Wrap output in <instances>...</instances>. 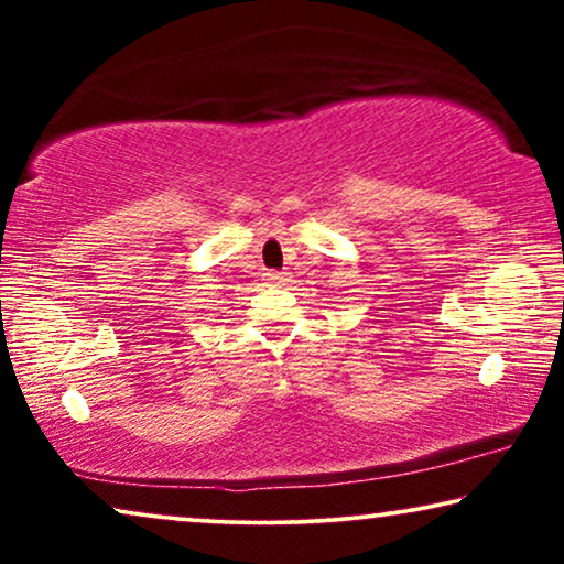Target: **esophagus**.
<instances>
[{"mask_svg": "<svg viewBox=\"0 0 564 564\" xmlns=\"http://www.w3.org/2000/svg\"><path fill=\"white\" fill-rule=\"evenodd\" d=\"M267 276H269V280H284V276H282L280 272H269Z\"/></svg>", "mask_w": 564, "mask_h": 564, "instance_id": "esophagus-1", "label": "esophagus"}]
</instances>
